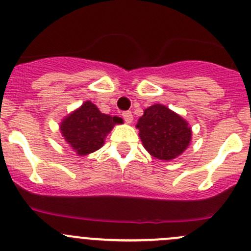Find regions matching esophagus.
Instances as JSON below:
<instances>
[{"instance_id":"34e87169","label":"esophagus","mask_w":251,"mask_h":251,"mask_svg":"<svg viewBox=\"0 0 251 251\" xmlns=\"http://www.w3.org/2000/svg\"><path fill=\"white\" fill-rule=\"evenodd\" d=\"M123 118H124V120H125L126 124H131L133 120V115L131 111H124Z\"/></svg>"}]
</instances>
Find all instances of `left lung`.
Returning a JSON list of instances; mask_svg holds the SVG:
<instances>
[{
	"mask_svg": "<svg viewBox=\"0 0 251 251\" xmlns=\"http://www.w3.org/2000/svg\"><path fill=\"white\" fill-rule=\"evenodd\" d=\"M136 127L146 151L159 160L170 161L181 155L192 141L189 124L163 104L144 109Z\"/></svg>",
	"mask_w": 251,
	"mask_h": 251,
	"instance_id": "8db88e82",
	"label": "left lung"
}]
</instances>
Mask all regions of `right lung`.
I'll use <instances>...</instances> for the list:
<instances>
[{
	"mask_svg": "<svg viewBox=\"0 0 251 251\" xmlns=\"http://www.w3.org/2000/svg\"><path fill=\"white\" fill-rule=\"evenodd\" d=\"M116 124H123V119L100 113L97 105L86 100L63 119L59 130L70 149L78 156H85L102 148Z\"/></svg>",
	"mask_w": 251,
	"mask_h": 251,
	"instance_id": "obj_1",
	"label": "right lung"
}]
</instances>
